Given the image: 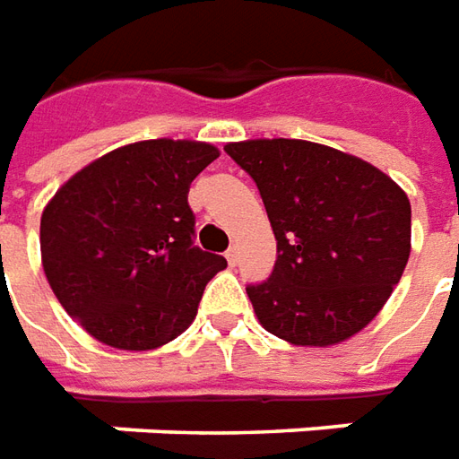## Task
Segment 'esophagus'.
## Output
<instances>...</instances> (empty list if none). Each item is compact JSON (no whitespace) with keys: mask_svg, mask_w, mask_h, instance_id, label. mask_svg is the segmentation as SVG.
I'll list each match as a JSON object with an SVG mask.
<instances>
[{"mask_svg":"<svg viewBox=\"0 0 459 459\" xmlns=\"http://www.w3.org/2000/svg\"><path fill=\"white\" fill-rule=\"evenodd\" d=\"M224 257H227V264H230V267H235V264H237V249L235 247L227 249V255H224Z\"/></svg>","mask_w":459,"mask_h":459,"instance_id":"esophagus-1","label":"esophagus"}]
</instances>
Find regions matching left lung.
Here are the masks:
<instances>
[{"label":"left lung","instance_id":"left-lung-1","mask_svg":"<svg viewBox=\"0 0 459 459\" xmlns=\"http://www.w3.org/2000/svg\"><path fill=\"white\" fill-rule=\"evenodd\" d=\"M224 152L257 182L277 239L270 280L247 287L262 327L297 347L365 330L410 260L404 189L375 164L307 139H245Z\"/></svg>","mask_w":459,"mask_h":459}]
</instances>
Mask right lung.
Segmentation results:
<instances>
[{
	"mask_svg": "<svg viewBox=\"0 0 459 459\" xmlns=\"http://www.w3.org/2000/svg\"><path fill=\"white\" fill-rule=\"evenodd\" d=\"M220 157L210 142L144 139L72 175L42 212L47 282L102 344L147 352L187 330L227 260L192 245V179Z\"/></svg>",
	"mask_w": 459,
	"mask_h": 459,
	"instance_id": "1",
	"label": "right lung"
}]
</instances>
